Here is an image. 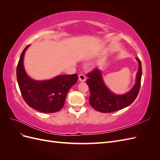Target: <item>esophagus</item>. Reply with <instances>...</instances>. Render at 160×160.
<instances>
[{
  "mask_svg": "<svg viewBox=\"0 0 160 160\" xmlns=\"http://www.w3.org/2000/svg\"><path fill=\"white\" fill-rule=\"evenodd\" d=\"M79 79L81 82H84L86 80V77L85 75L83 73H81L80 75H79Z\"/></svg>",
  "mask_w": 160,
  "mask_h": 160,
  "instance_id": "esophagus-1",
  "label": "esophagus"
}]
</instances>
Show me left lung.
<instances>
[{
    "label": "left lung",
    "instance_id": "1",
    "mask_svg": "<svg viewBox=\"0 0 160 160\" xmlns=\"http://www.w3.org/2000/svg\"><path fill=\"white\" fill-rule=\"evenodd\" d=\"M136 59L139 63L136 83L128 93L124 95H116L111 92L105 86L98 69L89 72L87 84L89 88V103L92 108L101 113H111L126 108L133 102L139 93L142 74L141 61L138 58Z\"/></svg>",
    "mask_w": 160,
    "mask_h": 160
}]
</instances>
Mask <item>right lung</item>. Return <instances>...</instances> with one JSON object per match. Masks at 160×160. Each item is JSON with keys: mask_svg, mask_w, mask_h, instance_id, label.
I'll return each mask as SVG.
<instances>
[{"mask_svg": "<svg viewBox=\"0 0 160 160\" xmlns=\"http://www.w3.org/2000/svg\"><path fill=\"white\" fill-rule=\"evenodd\" d=\"M28 47L22 51L17 67V79L21 95L28 106L40 112H57L63 107L67 94L77 83L78 75H58L47 81L32 79L23 65L24 55Z\"/></svg>", "mask_w": 160, "mask_h": 160, "instance_id": "obj_1", "label": "right lung"}]
</instances>
